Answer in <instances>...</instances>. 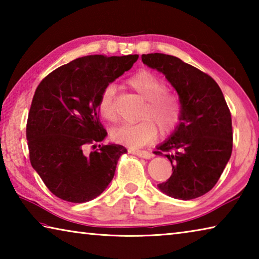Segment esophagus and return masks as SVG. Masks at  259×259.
I'll use <instances>...</instances> for the list:
<instances>
[{"mask_svg": "<svg viewBox=\"0 0 259 259\" xmlns=\"http://www.w3.org/2000/svg\"><path fill=\"white\" fill-rule=\"evenodd\" d=\"M130 153H133V154L137 155L139 157H144V159H151V157L153 156L150 152L147 151H142V150H134V148H131V150H129Z\"/></svg>", "mask_w": 259, "mask_h": 259, "instance_id": "esophagus-1", "label": "esophagus"}]
</instances>
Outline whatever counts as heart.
Returning <instances> with one entry per match:
<instances>
[{
  "mask_svg": "<svg viewBox=\"0 0 259 259\" xmlns=\"http://www.w3.org/2000/svg\"><path fill=\"white\" fill-rule=\"evenodd\" d=\"M129 84L139 96L146 100L140 119L136 124H121L112 131L115 142L131 147H139L156 138L157 128L163 134L172 131L181 119V103L175 94L165 90L161 77L148 71H143L130 78ZM115 87L105 88L98 102V112L103 119L115 122L117 114L114 105Z\"/></svg>",
  "mask_w": 259,
  "mask_h": 259,
  "instance_id": "b5f03b06",
  "label": "heart"
}]
</instances>
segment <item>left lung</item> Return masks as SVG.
Returning <instances> with one entry per match:
<instances>
[{
	"instance_id": "left-lung-1",
	"label": "left lung",
	"mask_w": 259,
	"mask_h": 259,
	"mask_svg": "<svg viewBox=\"0 0 259 259\" xmlns=\"http://www.w3.org/2000/svg\"><path fill=\"white\" fill-rule=\"evenodd\" d=\"M142 60L163 74L182 108L176 128L156 146L155 154L168 157L174 170L157 187L174 199L199 198L216 185L232 154V119L224 96L212 77L177 57L148 54Z\"/></svg>"
}]
</instances>
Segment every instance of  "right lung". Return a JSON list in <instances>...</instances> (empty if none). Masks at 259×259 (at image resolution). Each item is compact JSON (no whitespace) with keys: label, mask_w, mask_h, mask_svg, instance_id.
Here are the masks:
<instances>
[{"label":"right lung","mask_w":259,"mask_h":259,"mask_svg":"<svg viewBox=\"0 0 259 259\" xmlns=\"http://www.w3.org/2000/svg\"><path fill=\"white\" fill-rule=\"evenodd\" d=\"M137 59L138 55L84 56L55 69L36 88L26 128L29 160L59 199L88 202L112 182L126 148L108 144L85 150L107 136L98 116L100 95Z\"/></svg>","instance_id":"add662e5"}]
</instances>
